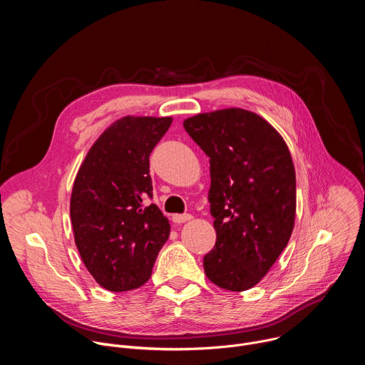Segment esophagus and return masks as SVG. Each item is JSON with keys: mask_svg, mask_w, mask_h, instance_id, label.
I'll list each match as a JSON object with an SVG mask.
<instances>
[{"mask_svg": "<svg viewBox=\"0 0 365 365\" xmlns=\"http://www.w3.org/2000/svg\"><path fill=\"white\" fill-rule=\"evenodd\" d=\"M172 220H173V222H176V224H183V222L190 221V220H192V215H190V214H176V215L172 217Z\"/></svg>", "mask_w": 365, "mask_h": 365, "instance_id": "obj_1", "label": "esophagus"}]
</instances>
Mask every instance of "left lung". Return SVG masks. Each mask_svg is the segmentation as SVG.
<instances>
[{"label": "left lung", "mask_w": 365, "mask_h": 365, "mask_svg": "<svg viewBox=\"0 0 365 365\" xmlns=\"http://www.w3.org/2000/svg\"><path fill=\"white\" fill-rule=\"evenodd\" d=\"M210 158L215 247L203 257L206 277L244 292L269 273L286 248L296 217V173L279 131L242 108L202 113L183 121Z\"/></svg>", "instance_id": "8db88e82"}]
</instances>
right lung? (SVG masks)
<instances>
[{
	"mask_svg": "<svg viewBox=\"0 0 365 365\" xmlns=\"http://www.w3.org/2000/svg\"><path fill=\"white\" fill-rule=\"evenodd\" d=\"M172 117L127 115L92 144L71 196V221L82 262L111 292L143 286L170 234L154 203L148 158L172 125Z\"/></svg>",
	"mask_w": 365,
	"mask_h": 365,
	"instance_id": "add662e5",
	"label": "right lung"
}]
</instances>
